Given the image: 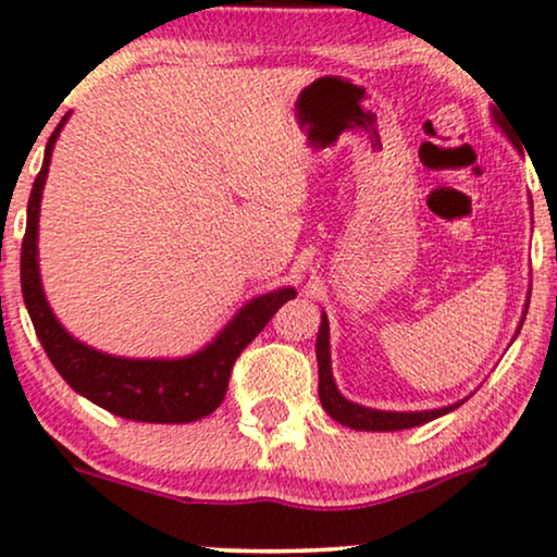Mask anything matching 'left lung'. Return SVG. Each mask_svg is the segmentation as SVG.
<instances>
[{"label":"left lung","instance_id":"8db88e82","mask_svg":"<svg viewBox=\"0 0 557 557\" xmlns=\"http://www.w3.org/2000/svg\"><path fill=\"white\" fill-rule=\"evenodd\" d=\"M492 120L503 127V133L508 136V127H505L503 117L497 114V110H492ZM510 138V136H508ZM513 140V138H510ZM529 309V300H527ZM523 319H527V311H523ZM519 324V330H521ZM516 330V335H519ZM317 363H319V400H322V408L330 413L337 424L350 426V430L359 432H398V430H411V426H421L426 421L445 417V413L456 411L458 406L466 400L453 403V406H443V408H430V411H380V408H369L361 406V403L348 400L345 395L337 389L335 376H332V361H330V322L327 314L322 311V324H319V335H317Z\"/></svg>","mask_w":557,"mask_h":557}]
</instances>
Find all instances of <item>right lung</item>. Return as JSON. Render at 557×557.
Returning a JSON list of instances; mask_svg holds the SVG:
<instances>
[{
    "mask_svg": "<svg viewBox=\"0 0 557 557\" xmlns=\"http://www.w3.org/2000/svg\"><path fill=\"white\" fill-rule=\"evenodd\" d=\"M67 117L70 114L54 127L47 151H44L41 172L36 175L28 198V222H25L21 251L23 300L38 341L62 380L83 398L114 417L149 421V424H188V421L209 417L225 400L230 372H233V363L240 350L267 327L280 306L296 298V287H277V290L251 298L220 330L212 343L183 359H125V356L96 350L70 335L44 296L41 272H38L41 194L47 185L54 144Z\"/></svg>",
    "mask_w": 557,
    "mask_h": 557,
    "instance_id": "1",
    "label": "right lung"
}]
</instances>
